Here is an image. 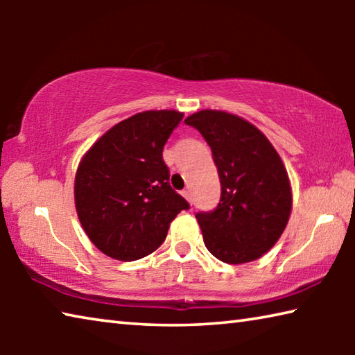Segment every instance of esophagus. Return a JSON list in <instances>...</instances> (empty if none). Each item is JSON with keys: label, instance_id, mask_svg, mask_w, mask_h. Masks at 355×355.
<instances>
[{"label": "esophagus", "instance_id": "34e87169", "mask_svg": "<svg viewBox=\"0 0 355 355\" xmlns=\"http://www.w3.org/2000/svg\"><path fill=\"white\" fill-rule=\"evenodd\" d=\"M182 196L184 197L186 200H188V202L191 203V191H189V189H183V191H182Z\"/></svg>", "mask_w": 355, "mask_h": 355}]
</instances>
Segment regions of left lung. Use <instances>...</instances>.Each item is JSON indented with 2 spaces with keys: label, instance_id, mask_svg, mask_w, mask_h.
Listing matches in <instances>:
<instances>
[{
  "label": "left lung",
  "instance_id": "8db88e82",
  "mask_svg": "<svg viewBox=\"0 0 355 355\" xmlns=\"http://www.w3.org/2000/svg\"><path fill=\"white\" fill-rule=\"evenodd\" d=\"M211 147L220 180L213 211L196 214L207 249L228 264L254 261L277 243L293 205L279 153L260 130L233 114L203 110L184 120Z\"/></svg>",
  "mask_w": 355,
  "mask_h": 355
}]
</instances>
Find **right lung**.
<instances>
[{
  "mask_svg": "<svg viewBox=\"0 0 355 355\" xmlns=\"http://www.w3.org/2000/svg\"><path fill=\"white\" fill-rule=\"evenodd\" d=\"M178 111L125 119L83 156L75 177L78 219L105 255L135 261L152 254L189 203L169 184L164 144L182 122Z\"/></svg>",
  "mask_w": 355,
  "mask_h": 355,
  "instance_id": "1",
  "label": "right lung"
}]
</instances>
